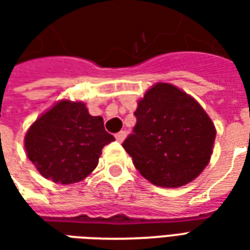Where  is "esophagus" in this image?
<instances>
[{
    "label": "esophagus",
    "instance_id": "1",
    "mask_svg": "<svg viewBox=\"0 0 250 250\" xmlns=\"http://www.w3.org/2000/svg\"><path fill=\"white\" fill-rule=\"evenodd\" d=\"M125 131H120V132H118L116 135H115V138H116V141L118 142H123L125 139Z\"/></svg>",
    "mask_w": 250,
    "mask_h": 250
}]
</instances>
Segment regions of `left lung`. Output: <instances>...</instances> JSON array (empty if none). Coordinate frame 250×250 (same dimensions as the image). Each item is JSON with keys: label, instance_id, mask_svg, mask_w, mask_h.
Here are the masks:
<instances>
[{"label": "left lung", "instance_id": "obj_1", "mask_svg": "<svg viewBox=\"0 0 250 250\" xmlns=\"http://www.w3.org/2000/svg\"><path fill=\"white\" fill-rule=\"evenodd\" d=\"M134 115L136 125L123 147L145 178L157 186L178 188L202 173L213 152L215 128L191 96L158 83Z\"/></svg>", "mask_w": 250, "mask_h": 250}]
</instances>
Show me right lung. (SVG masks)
Masks as SVG:
<instances>
[{"mask_svg": "<svg viewBox=\"0 0 250 250\" xmlns=\"http://www.w3.org/2000/svg\"><path fill=\"white\" fill-rule=\"evenodd\" d=\"M115 138L103 118L92 116L83 103H57L25 135L26 154L42 177L56 184H75L98 166L102 148Z\"/></svg>", "mask_w": 250, "mask_h": 250, "instance_id": "1", "label": "right lung"}]
</instances>
